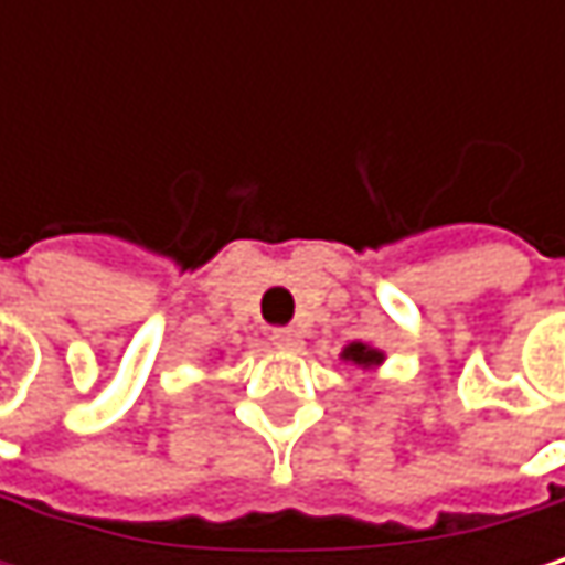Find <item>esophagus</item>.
Segmentation results:
<instances>
[{
	"label": "esophagus",
	"instance_id": "esophagus-1",
	"mask_svg": "<svg viewBox=\"0 0 565 565\" xmlns=\"http://www.w3.org/2000/svg\"><path fill=\"white\" fill-rule=\"evenodd\" d=\"M271 343H275L278 350H287V353H300V350H303V337H300L294 327H278V330H271Z\"/></svg>",
	"mask_w": 565,
	"mask_h": 565
}]
</instances>
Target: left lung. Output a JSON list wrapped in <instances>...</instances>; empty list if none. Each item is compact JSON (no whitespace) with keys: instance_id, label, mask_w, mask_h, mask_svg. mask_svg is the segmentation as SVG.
Masks as SVG:
<instances>
[{"instance_id":"1","label":"left lung","mask_w":565,"mask_h":565,"mask_svg":"<svg viewBox=\"0 0 565 565\" xmlns=\"http://www.w3.org/2000/svg\"><path fill=\"white\" fill-rule=\"evenodd\" d=\"M347 363H353V366H360V370H376L386 356H383V350H376V347H370V343H350L343 353H340Z\"/></svg>"}]
</instances>
